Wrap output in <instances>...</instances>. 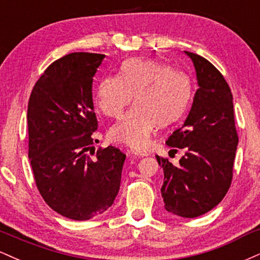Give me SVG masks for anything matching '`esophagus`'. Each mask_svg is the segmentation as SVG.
<instances>
[{
  "label": "esophagus",
  "instance_id": "1",
  "mask_svg": "<svg viewBox=\"0 0 260 260\" xmlns=\"http://www.w3.org/2000/svg\"><path fill=\"white\" fill-rule=\"evenodd\" d=\"M131 153H132L133 155H136V156H148L149 155L148 151L139 150V149H132V150H131Z\"/></svg>",
  "mask_w": 260,
  "mask_h": 260
}]
</instances>
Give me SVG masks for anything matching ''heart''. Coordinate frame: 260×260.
Here are the masks:
<instances>
[{
	"mask_svg": "<svg viewBox=\"0 0 260 260\" xmlns=\"http://www.w3.org/2000/svg\"><path fill=\"white\" fill-rule=\"evenodd\" d=\"M133 95L136 105L113 124L110 136L142 148L157 123L169 126L183 115L192 96V83L186 73L160 62L129 58L121 64L120 77H104L96 88L98 105L110 117H118Z\"/></svg>",
	"mask_w": 260,
	"mask_h": 260,
	"instance_id": "b5f03b06",
	"label": "heart"
}]
</instances>
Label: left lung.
<instances>
[{
	"label": "left lung",
	"mask_w": 260,
	"mask_h": 260,
	"mask_svg": "<svg viewBox=\"0 0 260 260\" xmlns=\"http://www.w3.org/2000/svg\"><path fill=\"white\" fill-rule=\"evenodd\" d=\"M194 66L197 89L190 111L166 142L184 149L180 165L156 156L164 170L161 186L165 209L182 217H197L215 208L228 193L238 137L234 98L222 74L208 59L184 51Z\"/></svg>",
	"instance_id": "8db88e82"
}]
</instances>
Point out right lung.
<instances>
[{
    "mask_svg": "<svg viewBox=\"0 0 260 260\" xmlns=\"http://www.w3.org/2000/svg\"><path fill=\"white\" fill-rule=\"evenodd\" d=\"M105 55L74 52L47 67L28 104L29 160L46 204L68 219L100 215L120 190L126 155L110 145L95 157L92 78ZM95 151V149H94Z\"/></svg>",
    "mask_w": 260,
    "mask_h": 260,
    "instance_id": "obj_1",
    "label": "right lung"
}]
</instances>
